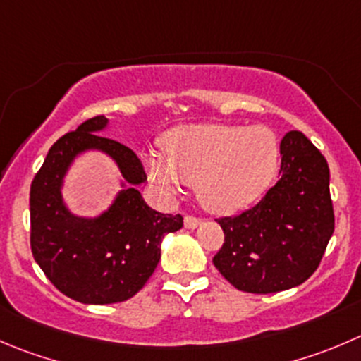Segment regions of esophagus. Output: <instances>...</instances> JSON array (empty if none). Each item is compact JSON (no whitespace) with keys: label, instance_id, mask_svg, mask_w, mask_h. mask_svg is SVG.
<instances>
[{"label":"esophagus","instance_id":"34e87169","mask_svg":"<svg viewBox=\"0 0 361 361\" xmlns=\"http://www.w3.org/2000/svg\"><path fill=\"white\" fill-rule=\"evenodd\" d=\"M183 222H185V227H187V229H195V227H197V226H201L202 219H201V216L187 215V216H185Z\"/></svg>","mask_w":361,"mask_h":361}]
</instances>
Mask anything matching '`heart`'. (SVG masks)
Masks as SVG:
<instances>
[{
	"mask_svg": "<svg viewBox=\"0 0 361 361\" xmlns=\"http://www.w3.org/2000/svg\"><path fill=\"white\" fill-rule=\"evenodd\" d=\"M162 153L148 160L153 180L167 190L195 187L213 213H234L254 202L281 164L277 135L262 125H183L164 135Z\"/></svg>",
	"mask_w": 361,
	"mask_h": 361,
	"instance_id": "obj_1",
	"label": "heart"
}]
</instances>
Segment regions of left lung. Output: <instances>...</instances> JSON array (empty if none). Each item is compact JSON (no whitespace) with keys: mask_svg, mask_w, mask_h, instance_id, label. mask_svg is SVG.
<instances>
[{"mask_svg":"<svg viewBox=\"0 0 361 361\" xmlns=\"http://www.w3.org/2000/svg\"><path fill=\"white\" fill-rule=\"evenodd\" d=\"M281 180L240 215L216 219L224 231L213 264L229 284L268 295L303 284L323 259L335 229L330 169L298 130L281 141Z\"/></svg>","mask_w":361,"mask_h":361,"instance_id":"obj_1","label":"left lung"}]
</instances>
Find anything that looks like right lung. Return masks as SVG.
Here are the masks:
<instances>
[{"instance_id":"obj_1","label":"right lung","mask_w":361,"mask_h":361,"mask_svg":"<svg viewBox=\"0 0 361 361\" xmlns=\"http://www.w3.org/2000/svg\"><path fill=\"white\" fill-rule=\"evenodd\" d=\"M106 116H93L59 137L49 149L30 188V243L35 261L58 291L80 303L106 305L132 298L160 261V241L183 227V216L149 208L134 185L146 180L128 146L97 135ZM97 147L121 166L131 187L95 221L77 219L61 201V180L77 152Z\"/></svg>"}]
</instances>
